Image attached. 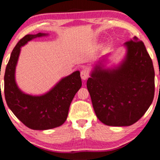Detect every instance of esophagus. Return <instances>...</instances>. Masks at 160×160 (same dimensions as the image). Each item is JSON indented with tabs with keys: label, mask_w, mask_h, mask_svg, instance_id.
Listing matches in <instances>:
<instances>
[{
	"label": "esophagus",
	"mask_w": 160,
	"mask_h": 160,
	"mask_svg": "<svg viewBox=\"0 0 160 160\" xmlns=\"http://www.w3.org/2000/svg\"><path fill=\"white\" fill-rule=\"evenodd\" d=\"M89 76V72L87 69H82L81 71V77L83 80H86Z\"/></svg>",
	"instance_id": "34e87169"
}]
</instances>
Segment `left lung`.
<instances>
[{"label": "left lung", "instance_id": "left-lung-1", "mask_svg": "<svg viewBox=\"0 0 160 160\" xmlns=\"http://www.w3.org/2000/svg\"><path fill=\"white\" fill-rule=\"evenodd\" d=\"M128 52L115 69L95 67L87 82L98 119L108 126H130L138 121L154 96V70L142 41L125 42Z\"/></svg>", "mask_w": 160, "mask_h": 160}]
</instances>
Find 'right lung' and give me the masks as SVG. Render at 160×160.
Instances as JSON below:
<instances>
[{
  "mask_svg": "<svg viewBox=\"0 0 160 160\" xmlns=\"http://www.w3.org/2000/svg\"><path fill=\"white\" fill-rule=\"evenodd\" d=\"M45 35L41 32L26 35L20 39L11 54L4 75V95L8 108L32 130H49L62 125L67 119L74 95L82 87L80 72L75 71L43 95H29L18 88L14 75L20 47L28 41Z\"/></svg>",
  "mask_w": 160,
  "mask_h": 160,
  "instance_id": "right-lung-1",
  "label": "right lung"
}]
</instances>
